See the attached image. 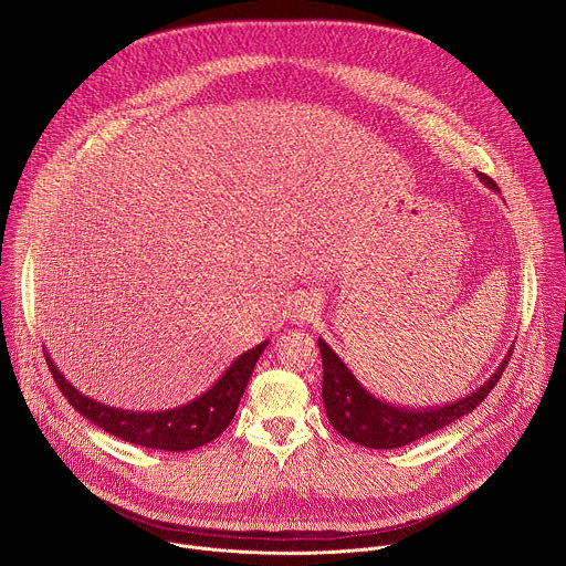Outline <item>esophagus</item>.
Segmentation results:
<instances>
[{"label":"esophagus","mask_w":566,"mask_h":566,"mask_svg":"<svg viewBox=\"0 0 566 566\" xmlns=\"http://www.w3.org/2000/svg\"><path fill=\"white\" fill-rule=\"evenodd\" d=\"M308 315H311V304H306V302H304L302 306H297V308H295V315H293V317H295L297 322H304V319H308Z\"/></svg>","instance_id":"34e87169"}]
</instances>
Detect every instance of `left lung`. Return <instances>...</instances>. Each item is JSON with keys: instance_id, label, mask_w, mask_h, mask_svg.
Returning a JSON list of instances; mask_svg holds the SVG:
<instances>
[{"instance_id": "left-lung-1", "label": "left lung", "mask_w": 566, "mask_h": 566, "mask_svg": "<svg viewBox=\"0 0 566 566\" xmlns=\"http://www.w3.org/2000/svg\"><path fill=\"white\" fill-rule=\"evenodd\" d=\"M478 177L493 188V191H500L497 184L489 177L478 172ZM317 346L322 353V400L324 409L328 416V422L333 429L344 436L346 440L368 447V449H400L407 447L420 438H427L429 433H436L455 420L464 418L471 413L497 385L500 375L504 366L511 359L513 348L504 355L500 366L491 378L469 394L467 398H460L451 405L438 407V409H402L382 402L380 398H375L368 394L350 368L337 357V353L322 339L317 337Z\"/></svg>"}]
</instances>
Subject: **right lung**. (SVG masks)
Listing matches in <instances>:
<instances>
[{
    "label": "right lung",
    "mask_w": 566,
    "mask_h": 566,
    "mask_svg": "<svg viewBox=\"0 0 566 566\" xmlns=\"http://www.w3.org/2000/svg\"><path fill=\"white\" fill-rule=\"evenodd\" d=\"M266 344L269 339L238 355V359L222 373V378L209 391H205L191 402L166 411H128L102 405L77 391L55 366L53 357L46 350L44 353L55 385L75 407V411L82 413L86 420H91L93 424L124 442L179 453L205 447L211 440H216L222 431H227Z\"/></svg>",
    "instance_id": "add662e5"
}]
</instances>
